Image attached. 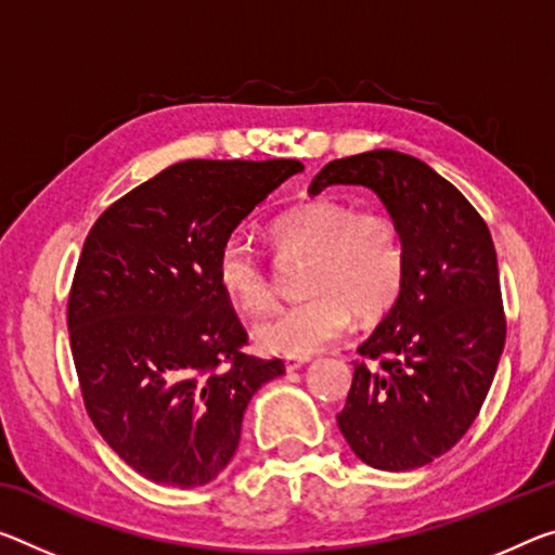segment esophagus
Wrapping results in <instances>:
<instances>
[{"instance_id":"esophagus-1","label":"esophagus","mask_w":555,"mask_h":555,"mask_svg":"<svg viewBox=\"0 0 555 555\" xmlns=\"http://www.w3.org/2000/svg\"><path fill=\"white\" fill-rule=\"evenodd\" d=\"M306 363H309V358H284L286 373H294V371H298V367H304Z\"/></svg>"}]
</instances>
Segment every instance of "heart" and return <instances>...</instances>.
<instances>
[{
  "label": "heart",
  "mask_w": 555,
  "mask_h": 555,
  "mask_svg": "<svg viewBox=\"0 0 555 555\" xmlns=\"http://www.w3.org/2000/svg\"><path fill=\"white\" fill-rule=\"evenodd\" d=\"M267 234L279 261L309 259L301 279L309 298L254 328L263 353L309 358L348 331L350 315L375 321L398 304L408 279V242L388 212H358L343 199L319 197L279 215ZM215 274L240 311L274 309L279 281L244 240L232 236L219 246Z\"/></svg>",
  "instance_id": "heart-1"
}]
</instances>
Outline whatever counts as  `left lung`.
I'll return each mask as SVG.
<instances>
[{
	"label": "left lung",
	"instance_id": "1",
	"mask_svg": "<svg viewBox=\"0 0 555 555\" xmlns=\"http://www.w3.org/2000/svg\"><path fill=\"white\" fill-rule=\"evenodd\" d=\"M371 188L408 242V279L358 353L338 427L375 469L425 467L477 420L506 340L496 251L469 199L417 157L371 151L340 157L309 192Z\"/></svg>",
	"mask_w": 555,
	"mask_h": 555
}]
</instances>
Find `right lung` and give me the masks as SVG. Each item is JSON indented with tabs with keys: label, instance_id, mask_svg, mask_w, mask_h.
Returning a JSON list of instances; mask_svg holds the SVG:
<instances>
[{
	"label": "right lung",
	"instance_id": "add662e5",
	"mask_svg": "<svg viewBox=\"0 0 555 555\" xmlns=\"http://www.w3.org/2000/svg\"><path fill=\"white\" fill-rule=\"evenodd\" d=\"M298 160H184L95 219L66 321L83 404L128 467L202 487L236 452L251 395L284 373L217 284V251Z\"/></svg>",
	"mask_w": 555,
	"mask_h": 555
}]
</instances>
